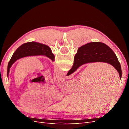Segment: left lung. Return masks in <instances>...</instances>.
Here are the masks:
<instances>
[{
	"mask_svg": "<svg viewBox=\"0 0 129 129\" xmlns=\"http://www.w3.org/2000/svg\"><path fill=\"white\" fill-rule=\"evenodd\" d=\"M44 55L55 61V56L49 46L36 42H29L21 45L12 56L7 66V76L10 69L14 62L21 58L29 56Z\"/></svg>",
	"mask_w": 129,
	"mask_h": 129,
	"instance_id": "8db88e82",
	"label": "left lung"
}]
</instances>
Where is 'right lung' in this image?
<instances>
[{
    "label": "right lung",
    "instance_id": "obj_1",
    "mask_svg": "<svg viewBox=\"0 0 129 129\" xmlns=\"http://www.w3.org/2000/svg\"><path fill=\"white\" fill-rule=\"evenodd\" d=\"M96 62H105L112 65L117 71L121 79L122 69L116 54L107 45L99 42L88 43L78 49L74 57L73 67L67 76L75 72L82 65Z\"/></svg>",
    "mask_w": 129,
    "mask_h": 129
}]
</instances>
